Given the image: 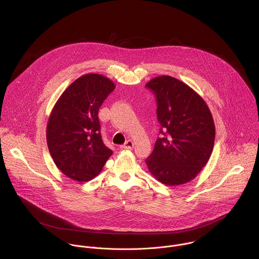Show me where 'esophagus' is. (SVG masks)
I'll return each instance as SVG.
<instances>
[{"label":"esophagus","instance_id":"esophagus-1","mask_svg":"<svg viewBox=\"0 0 259 259\" xmlns=\"http://www.w3.org/2000/svg\"><path fill=\"white\" fill-rule=\"evenodd\" d=\"M134 146H135V143L132 141V140H128L123 146H121L120 148H124V149H132V148H134Z\"/></svg>","mask_w":259,"mask_h":259}]
</instances>
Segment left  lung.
Listing matches in <instances>:
<instances>
[{
  "label": "left lung",
  "instance_id": "obj_1",
  "mask_svg": "<svg viewBox=\"0 0 259 259\" xmlns=\"http://www.w3.org/2000/svg\"><path fill=\"white\" fill-rule=\"evenodd\" d=\"M146 87L155 95L163 135L146 160L148 170L163 185L186 184L211 155L215 138L212 114L204 100L176 77L155 76Z\"/></svg>",
  "mask_w": 259,
  "mask_h": 259
}]
</instances>
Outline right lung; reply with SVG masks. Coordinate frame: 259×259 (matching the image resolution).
<instances>
[{
  "mask_svg": "<svg viewBox=\"0 0 259 259\" xmlns=\"http://www.w3.org/2000/svg\"><path fill=\"white\" fill-rule=\"evenodd\" d=\"M114 88L103 74H83L65 90L51 111L48 148L57 167L75 182L96 178L112 154L102 140L98 114Z\"/></svg>",
  "mask_w": 259,
  "mask_h": 259,
  "instance_id": "right-lung-1",
  "label": "right lung"
}]
</instances>
